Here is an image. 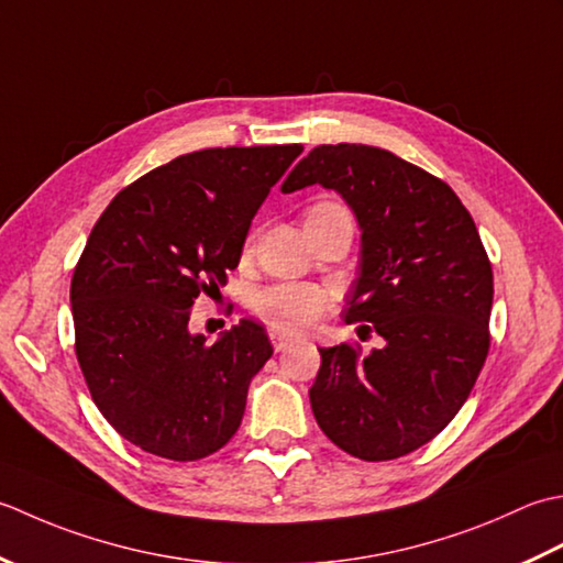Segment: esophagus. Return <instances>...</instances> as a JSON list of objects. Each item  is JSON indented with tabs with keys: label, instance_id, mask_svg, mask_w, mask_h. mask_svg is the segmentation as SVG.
<instances>
[{
	"label": "esophagus",
	"instance_id": "34e87169",
	"mask_svg": "<svg viewBox=\"0 0 563 563\" xmlns=\"http://www.w3.org/2000/svg\"><path fill=\"white\" fill-rule=\"evenodd\" d=\"M269 340H272V345L277 352H284L286 347H291L296 342L291 335H286V332H282L277 328H269Z\"/></svg>",
	"mask_w": 563,
	"mask_h": 563
}]
</instances>
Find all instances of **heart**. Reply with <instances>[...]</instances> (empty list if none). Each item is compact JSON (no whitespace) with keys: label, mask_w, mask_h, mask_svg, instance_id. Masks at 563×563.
Segmentation results:
<instances>
[{"label":"heart","mask_w":563,"mask_h":563,"mask_svg":"<svg viewBox=\"0 0 563 563\" xmlns=\"http://www.w3.org/2000/svg\"><path fill=\"white\" fill-rule=\"evenodd\" d=\"M338 203H316L308 213L335 209ZM330 308L328 294L316 284H274L262 289L252 298L255 311L269 328L282 332H303L311 328L318 318H323Z\"/></svg>","instance_id":"1"}]
</instances>
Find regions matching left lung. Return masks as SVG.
Returning a JSON list of instances; mask_svg holds the SVG:
<instances>
[{"mask_svg":"<svg viewBox=\"0 0 563 563\" xmlns=\"http://www.w3.org/2000/svg\"><path fill=\"white\" fill-rule=\"evenodd\" d=\"M335 189L362 228L345 320L384 345L320 347L311 408L340 450L386 462L416 452L464 406L486 362L493 272L472 213L430 172L372 145H318L284 194Z\"/></svg>","mask_w":563,"mask_h":563,"instance_id":"8db88e82","label":"left lung"}]
</instances>
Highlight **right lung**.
I'll list each match as a JSON object with an SVG mask.
<instances>
[{"label": "right lung", "instance_id": "add662e5", "mask_svg": "<svg viewBox=\"0 0 563 563\" xmlns=\"http://www.w3.org/2000/svg\"><path fill=\"white\" fill-rule=\"evenodd\" d=\"M301 145L209 147L119 191L91 228L70 303L91 400L143 452L197 462L240 428L247 386L272 357L255 320L213 345L191 335V306L238 267L262 201Z\"/></svg>", "mask_w": 563, "mask_h": 563}]
</instances>
